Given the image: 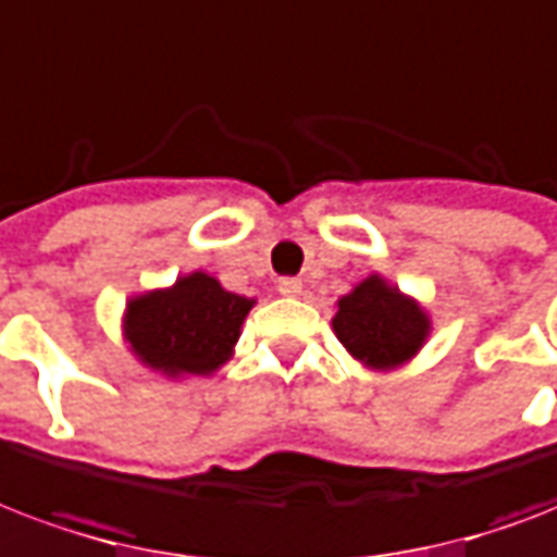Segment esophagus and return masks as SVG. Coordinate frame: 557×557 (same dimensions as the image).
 <instances>
[{"label": "esophagus", "instance_id": "1", "mask_svg": "<svg viewBox=\"0 0 557 557\" xmlns=\"http://www.w3.org/2000/svg\"><path fill=\"white\" fill-rule=\"evenodd\" d=\"M300 288H304V283L297 277H280L277 280V292L280 295H286V297H297L300 295Z\"/></svg>", "mask_w": 557, "mask_h": 557}]
</instances>
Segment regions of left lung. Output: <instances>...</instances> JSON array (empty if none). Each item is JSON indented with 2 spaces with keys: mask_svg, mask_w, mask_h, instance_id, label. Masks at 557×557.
<instances>
[{
  "mask_svg": "<svg viewBox=\"0 0 557 557\" xmlns=\"http://www.w3.org/2000/svg\"><path fill=\"white\" fill-rule=\"evenodd\" d=\"M333 326L338 342L371 368L406 362L430 330L418 304L385 286L380 277H368L338 300Z\"/></svg>",
  "mask_w": 557,
  "mask_h": 557,
  "instance_id": "1",
  "label": "left lung"
}]
</instances>
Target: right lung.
<instances>
[{
  "label": "right lung",
  "instance_id": "1",
  "mask_svg": "<svg viewBox=\"0 0 557 557\" xmlns=\"http://www.w3.org/2000/svg\"><path fill=\"white\" fill-rule=\"evenodd\" d=\"M253 300L219 280L189 274L127 304V335L143 362L163 373H212L231 356Z\"/></svg>",
  "mask_w": 557,
  "mask_h": 557
}]
</instances>
